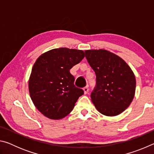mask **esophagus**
<instances>
[{
	"label": "esophagus",
	"mask_w": 154,
	"mask_h": 154,
	"mask_svg": "<svg viewBox=\"0 0 154 154\" xmlns=\"http://www.w3.org/2000/svg\"><path fill=\"white\" fill-rule=\"evenodd\" d=\"M83 92H84V94H87L88 91H89V89H88V87H85L83 88Z\"/></svg>",
	"instance_id": "obj_1"
}]
</instances>
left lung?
I'll list each match as a JSON object with an SVG mask.
<instances>
[{
  "label": "left lung",
  "mask_w": 154,
  "mask_h": 154,
  "mask_svg": "<svg viewBox=\"0 0 154 154\" xmlns=\"http://www.w3.org/2000/svg\"><path fill=\"white\" fill-rule=\"evenodd\" d=\"M85 58L96 76L91 94L96 109L106 116H116L128 107L134 97L136 78L119 56L103 49L85 50Z\"/></svg>",
  "instance_id": "1"
}]
</instances>
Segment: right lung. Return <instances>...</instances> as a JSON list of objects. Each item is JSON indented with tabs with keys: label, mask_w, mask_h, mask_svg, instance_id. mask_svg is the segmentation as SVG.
Segmentation results:
<instances>
[{
	"label": "right lung",
	"mask_w": 154,
	"mask_h": 154,
	"mask_svg": "<svg viewBox=\"0 0 154 154\" xmlns=\"http://www.w3.org/2000/svg\"><path fill=\"white\" fill-rule=\"evenodd\" d=\"M84 57L82 50L60 48L46 51L36 59L28 90L33 104L43 116L60 119L73 109L83 91L75 86L70 69Z\"/></svg>",
	"instance_id": "obj_1"
}]
</instances>
